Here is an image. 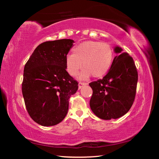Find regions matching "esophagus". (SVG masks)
Masks as SVG:
<instances>
[{"label":"esophagus","instance_id":"esophagus-1","mask_svg":"<svg viewBox=\"0 0 159 159\" xmlns=\"http://www.w3.org/2000/svg\"><path fill=\"white\" fill-rule=\"evenodd\" d=\"M88 83H83V82H80L79 83V89H80V88H81L83 85H87Z\"/></svg>","mask_w":159,"mask_h":159}]
</instances>
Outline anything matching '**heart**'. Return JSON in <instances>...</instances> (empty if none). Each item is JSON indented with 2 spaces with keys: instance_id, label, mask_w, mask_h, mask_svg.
<instances>
[{
  "instance_id": "1",
  "label": "heart",
  "mask_w": 159,
  "mask_h": 159,
  "mask_svg": "<svg viewBox=\"0 0 159 159\" xmlns=\"http://www.w3.org/2000/svg\"><path fill=\"white\" fill-rule=\"evenodd\" d=\"M114 60V50L109 44L88 41L81 43L73 50V55H68L66 65L68 73L76 76L83 67L80 79L104 76L111 67Z\"/></svg>"
}]
</instances>
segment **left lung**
I'll return each instance as SVG.
<instances>
[{"mask_svg": "<svg viewBox=\"0 0 159 159\" xmlns=\"http://www.w3.org/2000/svg\"><path fill=\"white\" fill-rule=\"evenodd\" d=\"M122 48H114L116 56L108 73L102 79L90 83L93 95L91 110L104 120L120 118L133 105L137 89L138 74L134 60Z\"/></svg>", "mask_w": 159, "mask_h": 159, "instance_id": "left-lung-1", "label": "left lung"}]
</instances>
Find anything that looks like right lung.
<instances>
[{
    "mask_svg": "<svg viewBox=\"0 0 159 159\" xmlns=\"http://www.w3.org/2000/svg\"><path fill=\"white\" fill-rule=\"evenodd\" d=\"M74 41L60 39L40 44L26 63L21 85L26 110L43 126L62 121L69 99L79 83L66 71V59Z\"/></svg>",
    "mask_w": 159,
    "mask_h": 159,
    "instance_id": "right-lung-1",
    "label": "right lung"
}]
</instances>
